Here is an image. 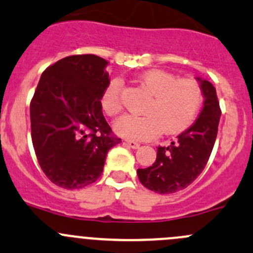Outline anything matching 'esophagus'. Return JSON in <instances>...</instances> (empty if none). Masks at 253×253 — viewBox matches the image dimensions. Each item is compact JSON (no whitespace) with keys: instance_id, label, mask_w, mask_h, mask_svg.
<instances>
[{"instance_id":"1","label":"esophagus","mask_w":253,"mask_h":253,"mask_svg":"<svg viewBox=\"0 0 253 253\" xmlns=\"http://www.w3.org/2000/svg\"><path fill=\"white\" fill-rule=\"evenodd\" d=\"M125 143L127 144V146L129 147V148H133V149H137L139 148V143L138 142H134V141H126Z\"/></svg>"}]
</instances>
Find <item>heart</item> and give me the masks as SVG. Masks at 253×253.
<instances>
[{
	"label": "heart",
	"mask_w": 253,
	"mask_h": 253,
	"mask_svg": "<svg viewBox=\"0 0 253 253\" xmlns=\"http://www.w3.org/2000/svg\"><path fill=\"white\" fill-rule=\"evenodd\" d=\"M139 85L149 95L142 109L143 116L126 115L114 125L116 133L127 139L156 138L159 133L174 134L188 128L203 102V90L195 80L176 79L164 70H148L139 77ZM122 83L115 79L101 94L102 111L110 117L121 112Z\"/></svg>",
	"instance_id": "b5f03b06"
}]
</instances>
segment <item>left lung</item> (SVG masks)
I'll list each match as a JSON object with an SVG mask.
<instances>
[{
  "label": "left lung",
  "mask_w": 253,
  "mask_h": 253,
  "mask_svg": "<svg viewBox=\"0 0 253 253\" xmlns=\"http://www.w3.org/2000/svg\"><path fill=\"white\" fill-rule=\"evenodd\" d=\"M204 105L197 121L168 147L157 148L151 167L138 169L139 181L152 192L171 194L186 188L204 170L211 154L219 127L220 110L216 90L208 80L198 78Z\"/></svg>",
  "instance_id": "left-lung-1"
}]
</instances>
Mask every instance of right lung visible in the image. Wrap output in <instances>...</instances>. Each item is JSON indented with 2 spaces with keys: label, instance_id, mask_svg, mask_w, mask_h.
Listing matches in <instances>:
<instances>
[{
  "label": "right lung",
  "instance_id": "obj_1",
  "mask_svg": "<svg viewBox=\"0 0 253 253\" xmlns=\"http://www.w3.org/2000/svg\"><path fill=\"white\" fill-rule=\"evenodd\" d=\"M107 64L94 54L60 59L44 70L31 101L37 159L46 178L61 188L96 181L109 149L121 142L102 115Z\"/></svg>",
  "mask_w": 253,
  "mask_h": 253
}]
</instances>
